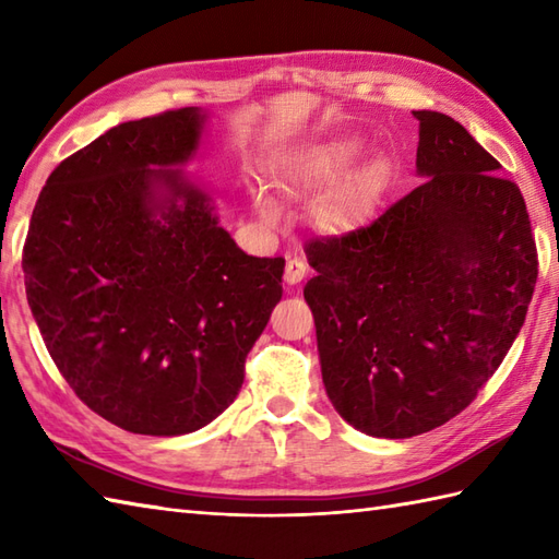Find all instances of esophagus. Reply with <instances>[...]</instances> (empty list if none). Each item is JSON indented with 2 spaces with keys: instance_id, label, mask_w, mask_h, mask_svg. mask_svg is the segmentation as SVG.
I'll use <instances>...</instances> for the list:
<instances>
[{
  "instance_id": "esophagus-1",
  "label": "esophagus",
  "mask_w": 559,
  "mask_h": 559,
  "mask_svg": "<svg viewBox=\"0 0 559 559\" xmlns=\"http://www.w3.org/2000/svg\"><path fill=\"white\" fill-rule=\"evenodd\" d=\"M305 273H307L305 259L288 257V261H286V281L290 283V286H295V283H300L305 278Z\"/></svg>"
}]
</instances>
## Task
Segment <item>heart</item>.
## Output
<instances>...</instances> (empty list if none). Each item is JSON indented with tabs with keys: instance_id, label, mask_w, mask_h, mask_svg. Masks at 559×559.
<instances>
[{
	"instance_id": "1",
	"label": "heart",
	"mask_w": 559,
	"mask_h": 559,
	"mask_svg": "<svg viewBox=\"0 0 559 559\" xmlns=\"http://www.w3.org/2000/svg\"><path fill=\"white\" fill-rule=\"evenodd\" d=\"M350 158V151L334 146L326 151H319L317 156H310L305 163L298 165V170L293 173V189L298 192H317V189H326L329 185L338 182L346 170V163ZM386 182V165L372 163L370 168L353 175L346 185H341L336 192L324 197L319 204L317 218L331 233H350L370 218V211L374 206L377 197L382 194ZM254 206L259 216L266 223L281 221V209L264 189H254Z\"/></svg>"
}]
</instances>
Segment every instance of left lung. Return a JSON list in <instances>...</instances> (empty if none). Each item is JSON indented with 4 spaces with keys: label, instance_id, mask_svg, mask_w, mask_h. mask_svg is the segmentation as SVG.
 I'll return each mask as SVG.
<instances>
[{
    "label": "left lung",
    "instance_id": "1",
    "mask_svg": "<svg viewBox=\"0 0 559 559\" xmlns=\"http://www.w3.org/2000/svg\"><path fill=\"white\" fill-rule=\"evenodd\" d=\"M423 185L307 245L326 394L360 432L406 439L478 396L524 326L538 252L526 201L449 115L415 110Z\"/></svg>",
    "mask_w": 559,
    "mask_h": 559
}]
</instances>
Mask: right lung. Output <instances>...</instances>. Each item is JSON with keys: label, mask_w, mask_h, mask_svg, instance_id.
Here are the masks:
<instances>
[{"label": "right lung", "mask_w": 559, "mask_h": 559, "mask_svg": "<svg viewBox=\"0 0 559 559\" xmlns=\"http://www.w3.org/2000/svg\"><path fill=\"white\" fill-rule=\"evenodd\" d=\"M201 127L204 112L180 108L108 129L47 177L23 245L57 370L134 435L218 418L283 295L286 259L245 254L211 197L170 170L194 156Z\"/></svg>", "instance_id": "add662e5"}]
</instances>
